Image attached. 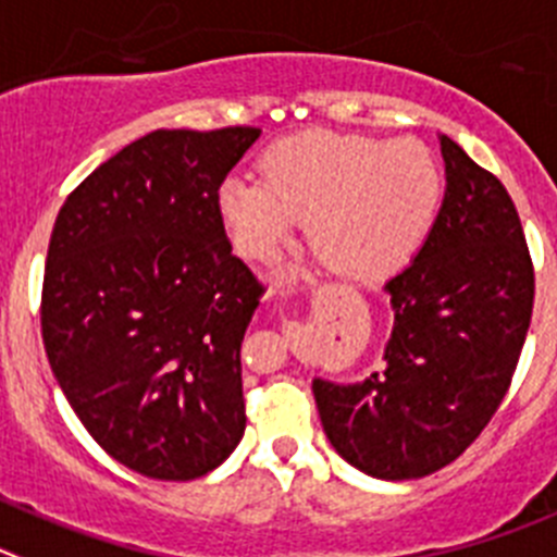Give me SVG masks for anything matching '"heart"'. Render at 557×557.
<instances>
[{
  "mask_svg": "<svg viewBox=\"0 0 557 557\" xmlns=\"http://www.w3.org/2000/svg\"><path fill=\"white\" fill-rule=\"evenodd\" d=\"M443 175L418 139L305 132L261 156V181L231 175L216 211L249 261H277L308 216L310 242L346 277H382L429 236Z\"/></svg>",
  "mask_w": 557,
  "mask_h": 557,
  "instance_id": "1",
  "label": "heart"
}]
</instances>
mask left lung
<instances>
[{"label":"left lung","mask_w":557,"mask_h":557,"mask_svg":"<svg viewBox=\"0 0 557 557\" xmlns=\"http://www.w3.org/2000/svg\"><path fill=\"white\" fill-rule=\"evenodd\" d=\"M445 197L414 261L384 283V371L313 379L332 448L360 472L409 481L459 459L500 407L533 313V263L506 186L440 137Z\"/></svg>","instance_id":"obj_1"}]
</instances>
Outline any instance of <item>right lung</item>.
I'll return each mask as SVG.
<instances>
[{"instance_id": "1", "label": "right lung", "mask_w": 557, "mask_h": 557, "mask_svg": "<svg viewBox=\"0 0 557 557\" xmlns=\"http://www.w3.org/2000/svg\"><path fill=\"white\" fill-rule=\"evenodd\" d=\"M261 128H159L92 170L57 214L40 330L67 404L112 459L191 481L242 443V341L263 285L216 191Z\"/></svg>"}]
</instances>
